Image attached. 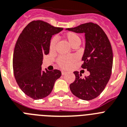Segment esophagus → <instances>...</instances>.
<instances>
[{"label": "esophagus", "mask_w": 127, "mask_h": 127, "mask_svg": "<svg viewBox=\"0 0 127 127\" xmlns=\"http://www.w3.org/2000/svg\"><path fill=\"white\" fill-rule=\"evenodd\" d=\"M65 73H66L65 71H62V75H64L65 74Z\"/></svg>", "instance_id": "34e87169"}]
</instances>
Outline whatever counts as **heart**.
<instances>
[{
  "label": "heart",
  "mask_w": 127,
  "mask_h": 127,
  "mask_svg": "<svg viewBox=\"0 0 127 127\" xmlns=\"http://www.w3.org/2000/svg\"><path fill=\"white\" fill-rule=\"evenodd\" d=\"M63 37L71 47H75V46H78L81 43L80 37L75 32H67L63 35ZM56 44V37H52L50 41V43H49L50 51L52 52V51H54ZM76 60H77V57L75 55H71V56H62L58 58L56 63L58 65V66L62 69H69L72 65L73 63L76 61Z\"/></svg>",
  "instance_id": "obj_1"
}]
</instances>
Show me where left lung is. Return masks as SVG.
<instances>
[{
  "mask_svg": "<svg viewBox=\"0 0 127 127\" xmlns=\"http://www.w3.org/2000/svg\"><path fill=\"white\" fill-rule=\"evenodd\" d=\"M66 30L85 33L86 46L81 67L90 73L88 76L81 78L82 74L75 71V80L70 84V90L79 99L92 100L102 93L110 78L113 65L110 42L102 28L93 23Z\"/></svg>",
  "mask_w": 127,
  "mask_h": 127,
  "instance_id": "left-lung-1",
  "label": "left lung"
}]
</instances>
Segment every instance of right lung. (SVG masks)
<instances>
[{"mask_svg":"<svg viewBox=\"0 0 127 127\" xmlns=\"http://www.w3.org/2000/svg\"><path fill=\"white\" fill-rule=\"evenodd\" d=\"M63 29L40 20L33 21L19 36L13 52V73L21 90L32 99L48 96L61 76L58 69L42 71L41 65L43 56L49 53L51 37Z\"/></svg>","mask_w":127,"mask_h":127,"instance_id":"add662e5","label":"right lung"}]
</instances>
